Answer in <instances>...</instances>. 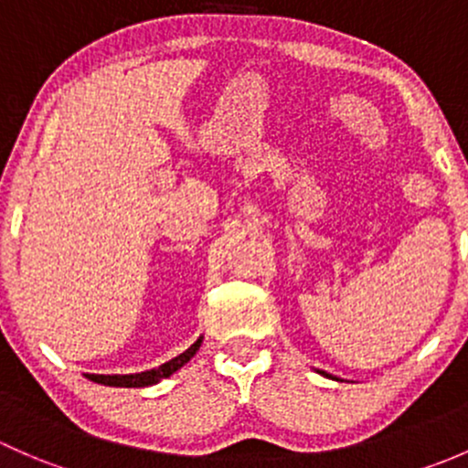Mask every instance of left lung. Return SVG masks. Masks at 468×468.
<instances>
[{
	"instance_id": "left-lung-1",
	"label": "left lung",
	"mask_w": 468,
	"mask_h": 468,
	"mask_svg": "<svg viewBox=\"0 0 468 468\" xmlns=\"http://www.w3.org/2000/svg\"><path fill=\"white\" fill-rule=\"evenodd\" d=\"M319 371V369H317ZM319 374L322 376H325V378H333V380H339V378H335V376H330V374H325V371H319Z\"/></svg>"
}]
</instances>
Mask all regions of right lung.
<instances>
[{
    "label": "right lung",
    "instance_id": "right-lung-1",
    "mask_svg": "<svg viewBox=\"0 0 468 468\" xmlns=\"http://www.w3.org/2000/svg\"><path fill=\"white\" fill-rule=\"evenodd\" d=\"M201 342H204V337L197 339L195 344H192L187 351H183L181 356L172 357L169 362H165V365L155 367V369H149V371H140V374H112V376H103V374H83L88 380L97 382V385H106V387H151L155 385V382H160L163 378H169L172 374H176L178 369H181L183 365H187V362L195 357V353L199 351Z\"/></svg>",
    "mask_w": 468,
    "mask_h": 468
}]
</instances>
